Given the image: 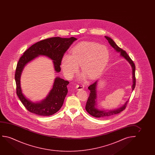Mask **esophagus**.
I'll return each instance as SVG.
<instances>
[{"label": "esophagus", "mask_w": 155, "mask_h": 155, "mask_svg": "<svg viewBox=\"0 0 155 155\" xmlns=\"http://www.w3.org/2000/svg\"><path fill=\"white\" fill-rule=\"evenodd\" d=\"M76 89L78 90V91H80V90H82V89H84V85H77L76 86Z\"/></svg>", "instance_id": "obj_1"}]
</instances>
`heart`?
I'll return each instance as SVG.
<instances>
[{"label": "heart", "instance_id": "heart-1", "mask_svg": "<svg viewBox=\"0 0 155 155\" xmlns=\"http://www.w3.org/2000/svg\"><path fill=\"white\" fill-rule=\"evenodd\" d=\"M110 52L104 45L93 42H83L75 45L70 54L65 53L62 57L61 67L64 76L71 79L81 70L91 79L103 72L108 64Z\"/></svg>", "mask_w": 155, "mask_h": 155}]
</instances>
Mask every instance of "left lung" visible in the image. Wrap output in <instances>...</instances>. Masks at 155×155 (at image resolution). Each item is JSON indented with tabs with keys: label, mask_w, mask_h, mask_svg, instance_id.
I'll use <instances>...</instances> for the list:
<instances>
[{
	"label": "left lung",
	"mask_w": 155,
	"mask_h": 155,
	"mask_svg": "<svg viewBox=\"0 0 155 155\" xmlns=\"http://www.w3.org/2000/svg\"><path fill=\"white\" fill-rule=\"evenodd\" d=\"M105 38H106L107 40L108 41L109 44L111 45V47L113 48L115 51L117 52L120 53V56L124 58L131 66L132 70V81H133V84L132 86V91H134L135 86H136V77H135L136 67H135L134 62L131 59V58H130L127 52L122 49H121L120 48H119L112 38L107 36H105ZM97 82L98 81H96L93 84L90 85L88 88V89L90 90L91 93L89 94V97L87 100L86 107H85L86 110H87V112L93 117H98V118H102V117H110L113 115L117 114L121 112L122 111H123L125 108L126 105L128 102V100L127 102H125L124 104H123V105L121 106L120 107L116 108L114 110H100L97 107V90H96V88H97Z\"/></svg>",
	"instance_id": "1"
}]
</instances>
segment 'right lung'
I'll list each match as a JSON object with an SVG mask.
<instances>
[{"label":"right lung","instance_id":"1","mask_svg":"<svg viewBox=\"0 0 155 155\" xmlns=\"http://www.w3.org/2000/svg\"><path fill=\"white\" fill-rule=\"evenodd\" d=\"M77 39L74 37L61 38L53 37L35 43L24 52L17 63L15 79L16 94L24 106L30 112L41 116H50L57 112L64 104L68 93V81L57 77L54 79L53 87L45 99L40 102H33L24 96L21 88V77L25 66L39 56H45L53 61L55 72L61 70L62 57L66 51Z\"/></svg>","mask_w":155,"mask_h":155}]
</instances>
